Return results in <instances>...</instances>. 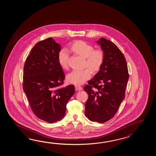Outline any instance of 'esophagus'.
<instances>
[{"instance_id":"34e87169","label":"esophagus","mask_w":156,"mask_h":156,"mask_svg":"<svg viewBox=\"0 0 156 156\" xmlns=\"http://www.w3.org/2000/svg\"><path fill=\"white\" fill-rule=\"evenodd\" d=\"M75 87H76V89L77 90H79V91H81V90H83L82 86H80L79 85H75Z\"/></svg>"}]
</instances>
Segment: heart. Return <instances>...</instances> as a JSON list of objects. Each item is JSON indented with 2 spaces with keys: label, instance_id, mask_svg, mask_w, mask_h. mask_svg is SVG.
I'll return each mask as SVG.
<instances>
[{
  "label": "heart",
  "instance_id": "obj_1",
  "mask_svg": "<svg viewBox=\"0 0 156 156\" xmlns=\"http://www.w3.org/2000/svg\"><path fill=\"white\" fill-rule=\"evenodd\" d=\"M70 49L71 51L85 58V67H88L94 72L100 70L103 65L105 54L100 48L94 49L93 45L83 41H78L73 43ZM69 55L66 50L63 49L58 54V61L63 69L69 67ZM91 75V71L89 68L83 70H73L67 75L68 82L74 84H81L89 79Z\"/></svg>",
  "mask_w": 156,
  "mask_h": 156
}]
</instances>
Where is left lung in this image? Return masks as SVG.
Returning a JSON list of instances; mask_svg holds the SVG:
<instances>
[{"mask_svg":"<svg viewBox=\"0 0 156 156\" xmlns=\"http://www.w3.org/2000/svg\"><path fill=\"white\" fill-rule=\"evenodd\" d=\"M97 43L105 54L103 65L83 89L88 94L85 105L86 117L101 123L111 119L125 98L129 73L126 58L110 40L100 38Z\"/></svg>","mask_w":156,"mask_h":156,"instance_id":"obj_1","label":"left lung"}]
</instances>
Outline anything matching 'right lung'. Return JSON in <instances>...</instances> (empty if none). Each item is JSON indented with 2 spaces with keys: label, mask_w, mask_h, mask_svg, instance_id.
<instances>
[{
  "label": "right lung",
  "mask_w": 156,
  "mask_h": 156,
  "mask_svg": "<svg viewBox=\"0 0 156 156\" xmlns=\"http://www.w3.org/2000/svg\"><path fill=\"white\" fill-rule=\"evenodd\" d=\"M61 46L51 38L41 41L27 57L23 89L31 109L40 119L52 123L63 118L75 87H63L65 74L58 61Z\"/></svg>",
  "instance_id": "obj_1"
}]
</instances>
